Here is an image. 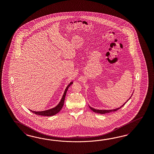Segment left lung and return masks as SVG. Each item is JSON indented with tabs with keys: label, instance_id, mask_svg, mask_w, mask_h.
Listing matches in <instances>:
<instances>
[{
	"label": "left lung",
	"instance_id": "8db88e82",
	"mask_svg": "<svg viewBox=\"0 0 154 154\" xmlns=\"http://www.w3.org/2000/svg\"><path fill=\"white\" fill-rule=\"evenodd\" d=\"M131 97H130V98L128 99V100H129L130 99H131ZM128 100L126 101V102H128ZM126 102L124 104H123V105H122L121 106H120V107L117 108L116 109H107V110H105V109H104V110H100V109H95V108H93L91 107L90 106H89V108L94 112H96V113H100V114H105V113H109V112H113V111H117L119 109H120V108L122 107H123L124 105H125V104L126 103Z\"/></svg>",
	"mask_w": 154,
	"mask_h": 154
}]
</instances>
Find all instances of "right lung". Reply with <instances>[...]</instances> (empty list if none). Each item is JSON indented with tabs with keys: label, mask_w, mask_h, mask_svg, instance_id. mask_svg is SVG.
<instances>
[{
	"label": "right lung",
	"mask_w": 154,
	"mask_h": 154,
	"mask_svg": "<svg viewBox=\"0 0 154 154\" xmlns=\"http://www.w3.org/2000/svg\"><path fill=\"white\" fill-rule=\"evenodd\" d=\"M73 84V82H71L70 84H69L67 87L66 88L64 94L62 97V98L61 99L60 102L55 107L51 109H50L48 110H46V111H39V112H37V111H33L30 109H29L31 112H33L34 113L38 115H40V116H54L55 115H56V113H57L58 112L60 111L61 108L63 107V105H64V102L65 100V95L66 94V91L68 90V89L69 88V87L72 84Z\"/></svg>",
	"instance_id": "1"
}]
</instances>
